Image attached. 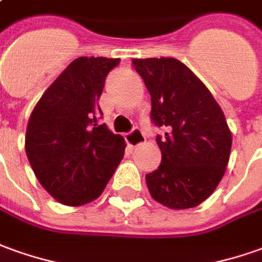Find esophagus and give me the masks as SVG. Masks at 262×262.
I'll return each instance as SVG.
<instances>
[{"mask_svg":"<svg viewBox=\"0 0 262 262\" xmlns=\"http://www.w3.org/2000/svg\"><path fill=\"white\" fill-rule=\"evenodd\" d=\"M125 140H127L129 147H138V145L144 144V141H145V135H144V133H142L140 128H134L131 133H128V134L125 135Z\"/></svg>","mask_w":262,"mask_h":262,"instance_id":"esophagus-1","label":"esophagus"}]
</instances>
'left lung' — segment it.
I'll return each instance as SVG.
<instances>
[{
    "instance_id": "1",
    "label": "left lung",
    "mask_w": 262,
    "mask_h": 262,
    "mask_svg": "<svg viewBox=\"0 0 262 262\" xmlns=\"http://www.w3.org/2000/svg\"><path fill=\"white\" fill-rule=\"evenodd\" d=\"M151 95V120L165 127L157 135L160 167L145 176L149 194L172 210L205 201L224 177L232 137L210 90L176 58L133 59Z\"/></svg>"
}]
</instances>
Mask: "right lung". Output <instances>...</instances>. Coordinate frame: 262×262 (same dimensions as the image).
<instances>
[{"instance_id": "obj_1", "label": "right lung", "mask_w": 262, "mask_h": 262, "mask_svg": "<svg viewBox=\"0 0 262 262\" xmlns=\"http://www.w3.org/2000/svg\"><path fill=\"white\" fill-rule=\"evenodd\" d=\"M118 64L120 58L74 59L32 110L27 157L39 184L64 205L98 198L124 157V138L97 124L105 77Z\"/></svg>"}]
</instances>
